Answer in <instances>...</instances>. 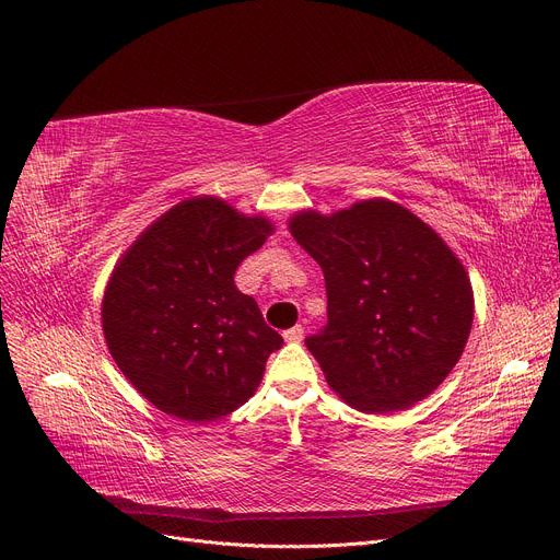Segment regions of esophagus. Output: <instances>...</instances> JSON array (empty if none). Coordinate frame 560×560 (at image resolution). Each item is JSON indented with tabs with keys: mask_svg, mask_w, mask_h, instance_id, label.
Masks as SVG:
<instances>
[{
	"mask_svg": "<svg viewBox=\"0 0 560 560\" xmlns=\"http://www.w3.org/2000/svg\"><path fill=\"white\" fill-rule=\"evenodd\" d=\"M304 326L302 324H296V326H292V328H288L285 332H283V338H285V342H302L304 340Z\"/></svg>",
	"mask_w": 560,
	"mask_h": 560,
	"instance_id": "obj_1",
	"label": "esophagus"
}]
</instances>
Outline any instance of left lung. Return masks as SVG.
<instances>
[{"label": "left lung", "mask_w": 560, "mask_h": 560, "mask_svg": "<svg viewBox=\"0 0 560 560\" xmlns=\"http://www.w3.org/2000/svg\"><path fill=\"white\" fill-rule=\"evenodd\" d=\"M290 232L324 272L328 322L306 347L330 389L366 415L432 394L472 326V288L453 249L381 198L330 215L300 211Z\"/></svg>", "instance_id": "obj_1"}]
</instances>
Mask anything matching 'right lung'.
<instances>
[{
    "instance_id": "1",
    "label": "right lung",
    "mask_w": 560,
    "mask_h": 560,
    "mask_svg": "<svg viewBox=\"0 0 560 560\" xmlns=\"http://www.w3.org/2000/svg\"><path fill=\"white\" fill-rule=\"evenodd\" d=\"M270 234V220L205 196L168 209L121 256L103 296L105 342L162 412L207 423L256 392L283 338L234 275Z\"/></svg>"
}]
</instances>
